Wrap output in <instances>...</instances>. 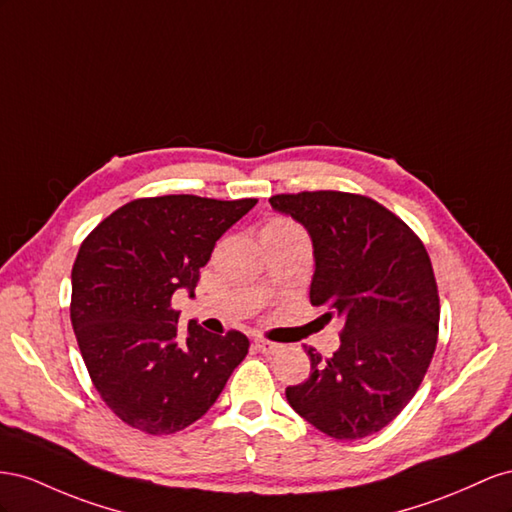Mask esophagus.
I'll list each match as a JSON object with an SVG mask.
<instances>
[{
  "instance_id": "esophagus-1",
  "label": "esophagus",
  "mask_w": 512,
  "mask_h": 512,
  "mask_svg": "<svg viewBox=\"0 0 512 512\" xmlns=\"http://www.w3.org/2000/svg\"><path fill=\"white\" fill-rule=\"evenodd\" d=\"M255 347H257V352L266 354V356L279 354L281 349H283V345H279V343H272V341H266V339H255Z\"/></svg>"
}]
</instances>
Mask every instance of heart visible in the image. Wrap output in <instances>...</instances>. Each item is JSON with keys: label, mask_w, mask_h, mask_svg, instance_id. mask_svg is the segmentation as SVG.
Returning a JSON list of instances; mask_svg holds the SVG:
<instances>
[{"label": "heart", "mask_w": 512, "mask_h": 512, "mask_svg": "<svg viewBox=\"0 0 512 512\" xmlns=\"http://www.w3.org/2000/svg\"><path fill=\"white\" fill-rule=\"evenodd\" d=\"M294 229H298V225L291 223L289 218H283V216L270 218V221L264 227V231H294Z\"/></svg>", "instance_id": "obj_1"}]
</instances>
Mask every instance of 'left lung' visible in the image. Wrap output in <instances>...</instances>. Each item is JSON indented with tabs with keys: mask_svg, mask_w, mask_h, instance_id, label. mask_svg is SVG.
Returning <instances> with one entry per match:
<instances>
[{
	"mask_svg": "<svg viewBox=\"0 0 512 512\" xmlns=\"http://www.w3.org/2000/svg\"><path fill=\"white\" fill-rule=\"evenodd\" d=\"M270 206L313 240L311 304L324 321L343 319L341 347L289 386V405L334 440L382 431L412 401L425 377L440 324V296L425 244L399 216L364 195L304 191Z\"/></svg>",
	"mask_w": 512,
	"mask_h": 512,
	"instance_id": "obj_1",
	"label": "left lung"
}]
</instances>
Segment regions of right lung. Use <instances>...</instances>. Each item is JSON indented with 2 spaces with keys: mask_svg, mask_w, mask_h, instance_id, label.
<instances>
[{
  "mask_svg": "<svg viewBox=\"0 0 512 512\" xmlns=\"http://www.w3.org/2000/svg\"><path fill=\"white\" fill-rule=\"evenodd\" d=\"M257 199L145 197L109 214L72 266L70 321L87 373L128 427L169 435L206 414L248 354L238 330L225 337L171 306L178 289L195 296L199 268L216 240Z\"/></svg>",
  "mask_w": 512,
  "mask_h": 512,
  "instance_id": "right-lung-1",
  "label": "right lung"
}]
</instances>
